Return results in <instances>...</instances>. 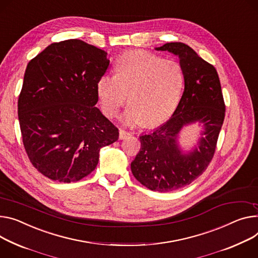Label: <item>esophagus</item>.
Listing matches in <instances>:
<instances>
[{
  "instance_id": "34e87169",
  "label": "esophagus",
  "mask_w": 258,
  "mask_h": 258,
  "mask_svg": "<svg viewBox=\"0 0 258 258\" xmlns=\"http://www.w3.org/2000/svg\"><path fill=\"white\" fill-rule=\"evenodd\" d=\"M129 136H130V133L126 132L125 130L121 129L120 131H118V138H120V140H126V138Z\"/></svg>"
}]
</instances>
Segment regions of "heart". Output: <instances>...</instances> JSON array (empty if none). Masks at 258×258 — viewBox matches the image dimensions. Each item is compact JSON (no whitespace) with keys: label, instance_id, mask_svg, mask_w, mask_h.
I'll return each mask as SVG.
<instances>
[{"label":"heart","instance_id":"b5f03b06","mask_svg":"<svg viewBox=\"0 0 258 258\" xmlns=\"http://www.w3.org/2000/svg\"><path fill=\"white\" fill-rule=\"evenodd\" d=\"M115 74L98 79L96 90L104 113L114 117L129 100L122 115L126 125L160 124L173 113L184 88V73L174 61L144 50L124 53L115 62Z\"/></svg>","mask_w":258,"mask_h":258}]
</instances>
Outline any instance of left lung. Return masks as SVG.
Here are the masks:
<instances>
[{
  "label": "left lung",
  "mask_w": 258,
  "mask_h": 258,
  "mask_svg": "<svg viewBox=\"0 0 258 258\" xmlns=\"http://www.w3.org/2000/svg\"><path fill=\"white\" fill-rule=\"evenodd\" d=\"M156 50L179 56L185 89L167 122L140 136L141 151L131 162L135 179L153 191L182 188L200 176L214 156L224 116L225 104L215 67L182 42H170ZM198 122L203 126L198 145L188 151L180 148V131Z\"/></svg>",
  "instance_id": "left-lung-1"
}]
</instances>
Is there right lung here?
<instances>
[{"label": "right lung", "mask_w": 258, "mask_h": 258, "mask_svg": "<svg viewBox=\"0 0 258 258\" xmlns=\"http://www.w3.org/2000/svg\"><path fill=\"white\" fill-rule=\"evenodd\" d=\"M107 52L78 39L48 45L27 66L18 120L29 159L52 181L76 182L97 166L117 128L95 105Z\"/></svg>", "instance_id": "right-lung-1"}]
</instances>
